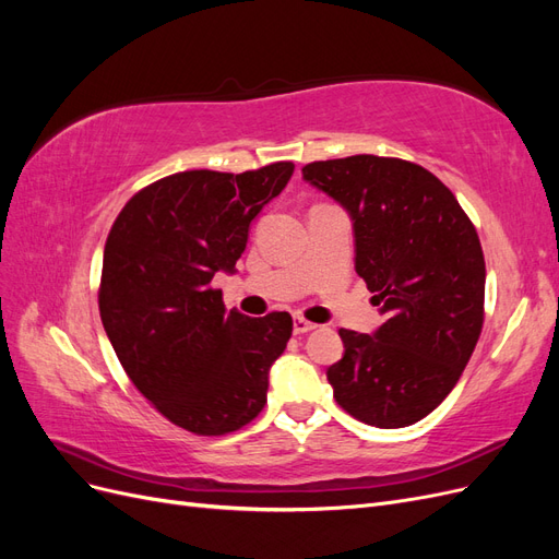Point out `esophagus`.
I'll list each match as a JSON object with an SVG mask.
<instances>
[{"label":"esophagus","instance_id":"34e87169","mask_svg":"<svg viewBox=\"0 0 559 559\" xmlns=\"http://www.w3.org/2000/svg\"><path fill=\"white\" fill-rule=\"evenodd\" d=\"M314 329H317V324H312V321H308V319H302V317H296V319H294V333H296V335L310 333V331H314Z\"/></svg>","mask_w":559,"mask_h":559}]
</instances>
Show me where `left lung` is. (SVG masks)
Returning <instances> with one entry per match:
<instances>
[{"label":"left lung","mask_w":559,"mask_h":559,"mask_svg":"<svg viewBox=\"0 0 559 559\" xmlns=\"http://www.w3.org/2000/svg\"><path fill=\"white\" fill-rule=\"evenodd\" d=\"M354 230V267L384 314L378 331L341 329L326 370L343 411L378 429L411 427L443 403L483 329L485 259L448 186L399 158L349 156L302 167Z\"/></svg>","instance_id":"1"}]
</instances>
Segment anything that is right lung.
Here are the masks:
<instances>
[{"label":"right lung","mask_w":559,"mask_h":559,"mask_svg":"<svg viewBox=\"0 0 559 559\" xmlns=\"http://www.w3.org/2000/svg\"><path fill=\"white\" fill-rule=\"evenodd\" d=\"M292 175L294 163L177 173L132 195L111 226L99 317L132 384L186 431L222 436L263 411L292 314L226 310L212 280L235 273L251 222Z\"/></svg>","instance_id":"obj_1"}]
</instances>
